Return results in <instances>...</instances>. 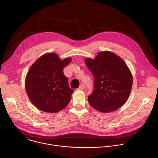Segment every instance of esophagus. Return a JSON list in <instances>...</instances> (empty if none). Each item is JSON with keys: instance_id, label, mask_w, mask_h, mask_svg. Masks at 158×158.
Listing matches in <instances>:
<instances>
[{"instance_id": "1", "label": "esophagus", "mask_w": 158, "mask_h": 158, "mask_svg": "<svg viewBox=\"0 0 158 158\" xmlns=\"http://www.w3.org/2000/svg\"><path fill=\"white\" fill-rule=\"evenodd\" d=\"M84 88H85V86H84L83 84H81L80 86L79 87L78 89H79V90H83Z\"/></svg>"}]
</instances>
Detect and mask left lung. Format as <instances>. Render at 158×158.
<instances>
[{
	"mask_svg": "<svg viewBox=\"0 0 158 158\" xmlns=\"http://www.w3.org/2000/svg\"><path fill=\"white\" fill-rule=\"evenodd\" d=\"M85 63L94 78V90L88 96L89 104L102 112L123 106L132 85L131 73L124 61L113 52L104 51L94 59H85Z\"/></svg>",
	"mask_w": 158,
	"mask_h": 158,
	"instance_id": "8db88e82",
	"label": "left lung"
}]
</instances>
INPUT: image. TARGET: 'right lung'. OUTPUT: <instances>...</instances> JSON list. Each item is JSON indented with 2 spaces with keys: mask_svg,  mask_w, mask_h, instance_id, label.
Wrapping results in <instances>:
<instances>
[{
  "mask_svg": "<svg viewBox=\"0 0 158 158\" xmlns=\"http://www.w3.org/2000/svg\"><path fill=\"white\" fill-rule=\"evenodd\" d=\"M71 58L60 60L56 53L40 57L31 67L25 82L27 94L39 110L54 113L70 102L73 89L63 73Z\"/></svg>",
  "mask_w": 158,
  "mask_h": 158,
  "instance_id": "right-lung-1",
  "label": "right lung"
}]
</instances>
